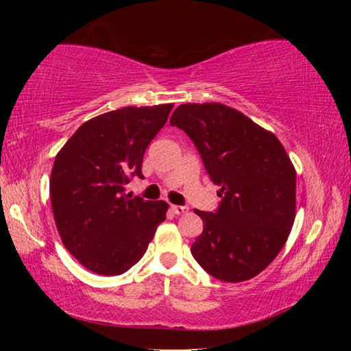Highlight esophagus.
Returning a JSON list of instances; mask_svg holds the SVG:
<instances>
[{
    "label": "esophagus",
    "mask_w": 351,
    "mask_h": 351,
    "mask_svg": "<svg viewBox=\"0 0 351 351\" xmlns=\"http://www.w3.org/2000/svg\"><path fill=\"white\" fill-rule=\"evenodd\" d=\"M170 209H171V212L176 213V215H182V213H186L189 210L186 206H171Z\"/></svg>",
    "instance_id": "obj_1"
}]
</instances>
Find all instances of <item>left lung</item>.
Returning <instances> with one entry per match:
<instances>
[{
	"mask_svg": "<svg viewBox=\"0 0 351 351\" xmlns=\"http://www.w3.org/2000/svg\"><path fill=\"white\" fill-rule=\"evenodd\" d=\"M170 125L186 133L221 201L195 210L203 234L190 247L207 274L243 282L282 251L295 217V170L274 134L221 104H184Z\"/></svg>",
	"mask_w": 351,
	"mask_h": 351,
	"instance_id": "8db88e82",
	"label": "left lung"
}]
</instances>
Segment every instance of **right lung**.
Returning <instances> with one entry per match:
<instances>
[{
	"mask_svg": "<svg viewBox=\"0 0 351 351\" xmlns=\"http://www.w3.org/2000/svg\"><path fill=\"white\" fill-rule=\"evenodd\" d=\"M173 105L125 106L77 128L56 156L49 193L64 247L100 276H119L145 254L165 219V201L125 193Z\"/></svg>",
	"mask_w": 351,
	"mask_h": 351,
	"instance_id": "add662e5",
	"label": "right lung"
}]
</instances>
